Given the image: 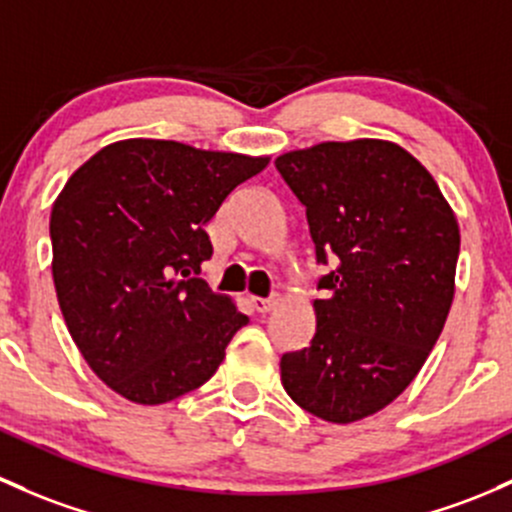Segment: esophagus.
I'll use <instances>...</instances> for the list:
<instances>
[{
	"instance_id": "obj_1",
	"label": "esophagus",
	"mask_w": 512,
	"mask_h": 512,
	"mask_svg": "<svg viewBox=\"0 0 512 512\" xmlns=\"http://www.w3.org/2000/svg\"><path fill=\"white\" fill-rule=\"evenodd\" d=\"M277 297H252L250 299V304H252V309L257 311V314H267V311H272L274 306H277Z\"/></svg>"
}]
</instances>
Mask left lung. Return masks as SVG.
<instances>
[{
	"mask_svg": "<svg viewBox=\"0 0 512 512\" xmlns=\"http://www.w3.org/2000/svg\"><path fill=\"white\" fill-rule=\"evenodd\" d=\"M306 208L316 333L279 360L301 410L348 424L390 405L427 360L454 299L459 223L437 181L383 139L324 142L274 161Z\"/></svg>",
	"mask_w": 512,
	"mask_h": 512,
	"instance_id": "left-lung-1",
	"label": "left lung"
}]
</instances>
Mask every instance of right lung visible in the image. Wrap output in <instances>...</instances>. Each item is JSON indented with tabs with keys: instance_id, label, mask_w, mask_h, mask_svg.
Wrapping results in <instances>:
<instances>
[{
	"instance_id": "1",
	"label": "right lung",
	"mask_w": 512,
	"mask_h": 512,
	"mask_svg": "<svg viewBox=\"0 0 512 512\" xmlns=\"http://www.w3.org/2000/svg\"><path fill=\"white\" fill-rule=\"evenodd\" d=\"M267 164L125 139L63 186L51 211L58 304L78 351L117 395L137 405L171 402L223 363L247 316L198 277L213 255L203 228Z\"/></svg>"
}]
</instances>
